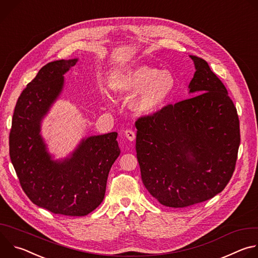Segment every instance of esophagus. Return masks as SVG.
I'll return each instance as SVG.
<instances>
[{
	"label": "esophagus",
	"instance_id": "1",
	"mask_svg": "<svg viewBox=\"0 0 258 258\" xmlns=\"http://www.w3.org/2000/svg\"><path fill=\"white\" fill-rule=\"evenodd\" d=\"M124 136H125V138H126L128 141H131V142L135 141V139H136V134H135V132L132 131V130H126V131L124 132Z\"/></svg>",
	"mask_w": 258,
	"mask_h": 258
}]
</instances>
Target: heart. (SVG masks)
I'll return each mask as SVG.
<instances>
[{"label": "heart", "mask_w": 258, "mask_h": 258, "mask_svg": "<svg viewBox=\"0 0 258 258\" xmlns=\"http://www.w3.org/2000/svg\"><path fill=\"white\" fill-rule=\"evenodd\" d=\"M113 89L124 96H133L132 107L140 115L156 113L167 103L175 89V79L169 70L138 64L126 68L119 75Z\"/></svg>", "instance_id": "heart-1"}]
</instances>
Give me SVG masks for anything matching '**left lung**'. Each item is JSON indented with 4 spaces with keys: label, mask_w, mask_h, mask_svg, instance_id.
Masks as SVG:
<instances>
[{
    "label": "left lung",
    "mask_w": 258,
    "mask_h": 258,
    "mask_svg": "<svg viewBox=\"0 0 258 258\" xmlns=\"http://www.w3.org/2000/svg\"><path fill=\"white\" fill-rule=\"evenodd\" d=\"M190 99L136 121V150L144 186L164 206L180 208L222 192L240 146L237 109L208 63L190 55Z\"/></svg>",
    "instance_id": "left-lung-1"
}]
</instances>
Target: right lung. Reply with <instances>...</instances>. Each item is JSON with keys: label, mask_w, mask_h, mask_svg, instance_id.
I'll use <instances>...</instances> for the list:
<instances>
[{"label": "right lung", "mask_w": 258, "mask_h": 258, "mask_svg": "<svg viewBox=\"0 0 258 258\" xmlns=\"http://www.w3.org/2000/svg\"><path fill=\"white\" fill-rule=\"evenodd\" d=\"M78 58L43 66L17 100L9 152L30 201L53 213L84 216L103 201L108 174L120 154L117 133L83 139L69 157L53 160L41 136V122L62 93L64 75Z\"/></svg>", "instance_id": "1"}]
</instances>
